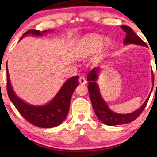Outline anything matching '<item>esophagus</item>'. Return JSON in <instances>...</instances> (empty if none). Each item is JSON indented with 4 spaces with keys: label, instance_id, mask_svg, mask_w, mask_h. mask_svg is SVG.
Here are the masks:
<instances>
[{
    "label": "esophagus",
    "instance_id": "esophagus-1",
    "mask_svg": "<svg viewBox=\"0 0 157 157\" xmlns=\"http://www.w3.org/2000/svg\"><path fill=\"white\" fill-rule=\"evenodd\" d=\"M78 81H79V83H80L81 84H83V85H85L86 83H87V81L85 79L84 77H80V78H79V80Z\"/></svg>",
    "mask_w": 157,
    "mask_h": 157
}]
</instances>
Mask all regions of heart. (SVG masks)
Returning <instances> with one entry per match:
<instances>
[{"instance_id":"b5f03b06","label":"heart","mask_w":157,"mask_h":157,"mask_svg":"<svg viewBox=\"0 0 157 157\" xmlns=\"http://www.w3.org/2000/svg\"><path fill=\"white\" fill-rule=\"evenodd\" d=\"M103 39L104 38L101 36L96 35H91L83 38L78 48L77 49L76 56L78 59H83L94 54L102 46ZM109 44V40H106L104 46L108 47Z\"/></svg>"}]
</instances>
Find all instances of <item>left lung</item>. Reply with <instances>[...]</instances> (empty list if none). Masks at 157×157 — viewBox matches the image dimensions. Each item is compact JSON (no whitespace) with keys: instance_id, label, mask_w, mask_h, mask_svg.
Instances as JSON below:
<instances>
[{"instance_id":"1","label":"left lung","mask_w":157,"mask_h":157,"mask_svg":"<svg viewBox=\"0 0 157 157\" xmlns=\"http://www.w3.org/2000/svg\"><path fill=\"white\" fill-rule=\"evenodd\" d=\"M121 28L122 30H124L126 32V36L125 39H124V44L125 45L128 44H135L141 46L147 47V45L146 43L143 41L134 31L131 29L129 26L127 25H121ZM101 69L99 67H95L89 73L87 76V81H89V89L90 98L93 106V109L95 112L96 117L100 120L102 123L108 126H115V125H121V124H125L130 123L136 119L141 113L142 112L144 109L147 106L148 101H149V96L151 95V93L153 89V87L151 88V91L147 100L142 104L140 108H139L137 110L134 111V112L129 113H117L114 111H111L108 105L105 101L103 99L101 94L100 93L99 88L96 83L98 80V75ZM157 73V72H156ZM151 74L153 75V72L151 70ZM152 86H154V76H152ZM157 86V83H156Z\"/></svg>"}]
</instances>
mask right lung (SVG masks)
I'll list each match as a JSON object with an SVG mask.
<instances>
[{"label": "right lung", "instance_id": "right-lung-1", "mask_svg": "<svg viewBox=\"0 0 157 157\" xmlns=\"http://www.w3.org/2000/svg\"><path fill=\"white\" fill-rule=\"evenodd\" d=\"M52 31L50 30L44 31L29 30L23 34L21 40L29 35L43 36L47 32ZM6 72L8 97L25 119L33 125L41 128L55 127L60 125L65 120L69 111L72 94L75 89L78 86V76H73L68 78L63 83L54 97L46 104L35 106L24 101L15 94L10 83L7 63Z\"/></svg>", "mask_w": 157, "mask_h": 157}]
</instances>
